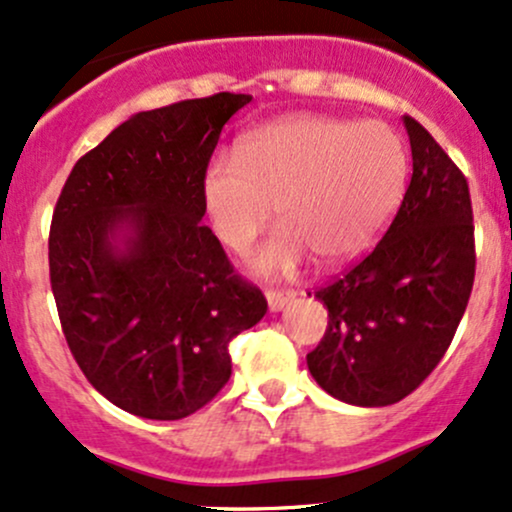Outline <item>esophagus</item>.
Segmentation results:
<instances>
[{
	"label": "esophagus",
	"mask_w": 512,
	"mask_h": 512,
	"mask_svg": "<svg viewBox=\"0 0 512 512\" xmlns=\"http://www.w3.org/2000/svg\"><path fill=\"white\" fill-rule=\"evenodd\" d=\"M295 295H298L295 290H268V295H266L268 307H271V312L285 310V307L295 300Z\"/></svg>",
	"instance_id": "1"
}]
</instances>
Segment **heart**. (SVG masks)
Returning a JSON list of instances; mask_svg holds the SVG:
<instances>
[{
  "label": "heart",
  "mask_w": 512,
  "mask_h": 512,
  "mask_svg": "<svg viewBox=\"0 0 512 512\" xmlns=\"http://www.w3.org/2000/svg\"><path fill=\"white\" fill-rule=\"evenodd\" d=\"M408 151L383 122L290 114L246 131L234 161L217 156L202 200L219 241L244 251L271 219L280 229L251 258L263 276L295 271L315 254L344 266L366 254L400 205Z\"/></svg>",
  "instance_id": "heart-1"
}]
</instances>
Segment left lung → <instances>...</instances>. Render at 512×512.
<instances>
[{
    "label": "left lung",
    "instance_id": "1",
    "mask_svg": "<svg viewBox=\"0 0 512 512\" xmlns=\"http://www.w3.org/2000/svg\"><path fill=\"white\" fill-rule=\"evenodd\" d=\"M412 178L376 249L317 290L327 332L307 354L312 378L359 408L393 405L442 361L474 285V214L466 178L412 117H403Z\"/></svg>",
    "mask_w": 512,
    "mask_h": 512
}]
</instances>
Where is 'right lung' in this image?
I'll list each match as a JSON object with an SVG mask.
<instances>
[{"mask_svg": "<svg viewBox=\"0 0 512 512\" xmlns=\"http://www.w3.org/2000/svg\"><path fill=\"white\" fill-rule=\"evenodd\" d=\"M251 95L131 114L75 163L48 239L65 342L109 403L180 420L232 376L229 342L266 315L202 224V175Z\"/></svg>", "mask_w": 512, "mask_h": 512, "instance_id": "right-lung-1", "label": "right lung"}]
</instances>
